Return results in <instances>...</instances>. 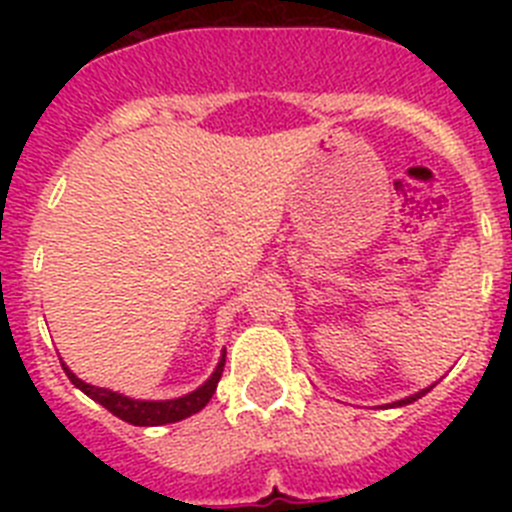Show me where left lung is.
<instances>
[{
    "mask_svg": "<svg viewBox=\"0 0 512 512\" xmlns=\"http://www.w3.org/2000/svg\"><path fill=\"white\" fill-rule=\"evenodd\" d=\"M425 392H431V387H428V390H423V392H418V395H413V397H405V400L392 402V405H397V408H400V405H410V402H415V400H418V397H423Z\"/></svg>",
    "mask_w": 512,
    "mask_h": 512,
    "instance_id": "1",
    "label": "left lung"
}]
</instances>
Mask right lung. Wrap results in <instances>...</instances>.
<instances>
[{"instance_id": "1", "label": "right lung", "mask_w": 512, "mask_h": 512, "mask_svg": "<svg viewBox=\"0 0 512 512\" xmlns=\"http://www.w3.org/2000/svg\"><path fill=\"white\" fill-rule=\"evenodd\" d=\"M223 366H225V354L217 364V369L212 372V377L202 384L200 390L189 392L184 397H176V400H164V402H146V400H130V397H122L117 392L102 390V387H92V384L81 382L74 372H71L69 366H63L66 369V377L71 379V384H76L84 395L92 397L94 402H99L102 408L110 410L112 415H117L120 420L130 425H166V423H176V420H184L189 415L200 413L205 408L210 397L215 395L217 382L223 377Z\"/></svg>"}]
</instances>
